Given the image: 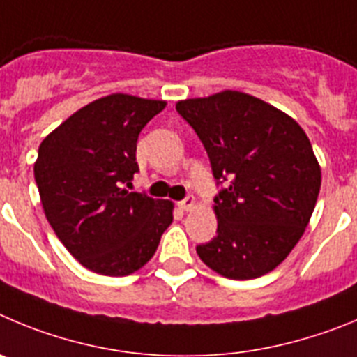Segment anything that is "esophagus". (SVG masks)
I'll return each mask as SVG.
<instances>
[{"label":"esophagus","mask_w":357,"mask_h":357,"mask_svg":"<svg viewBox=\"0 0 357 357\" xmlns=\"http://www.w3.org/2000/svg\"><path fill=\"white\" fill-rule=\"evenodd\" d=\"M178 206L181 208L183 211H190L192 208L195 206V199H194V197H186V199H183V201H179V202H178Z\"/></svg>","instance_id":"obj_1"}]
</instances>
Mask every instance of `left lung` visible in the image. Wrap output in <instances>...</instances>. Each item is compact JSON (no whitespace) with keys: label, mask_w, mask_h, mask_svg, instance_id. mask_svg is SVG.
<instances>
[{"label":"left lung","mask_w":357,"mask_h":357,"mask_svg":"<svg viewBox=\"0 0 357 357\" xmlns=\"http://www.w3.org/2000/svg\"><path fill=\"white\" fill-rule=\"evenodd\" d=\"M226 188L213 199L217 236L197 245L211 271L255 279L281 265L310 224L320 163L295 119L255 96L222 91L176 102ZM222 183V182H220Z\"/></svg>","instance_id":"obj_1"}]
</instances>
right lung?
I'll return each mask as SVG.
<instances>
[{"mask_svg":"<svg viewBox=\"0 0 357 357\" xmlns=\"http://www.w3.org/2000/svg\"><path fill=\"white\" fill-rule=\"evenodd\" d=\"M165 101L110 94L51 131L33 165L44 213L85 268L130 275L142 268L171 226L172 201L130 192L137 140Z\"/></svg>","mask_w":357,"mask_h":357,"instance_id":"add662e5","label":"right lung"}]
</instances>
